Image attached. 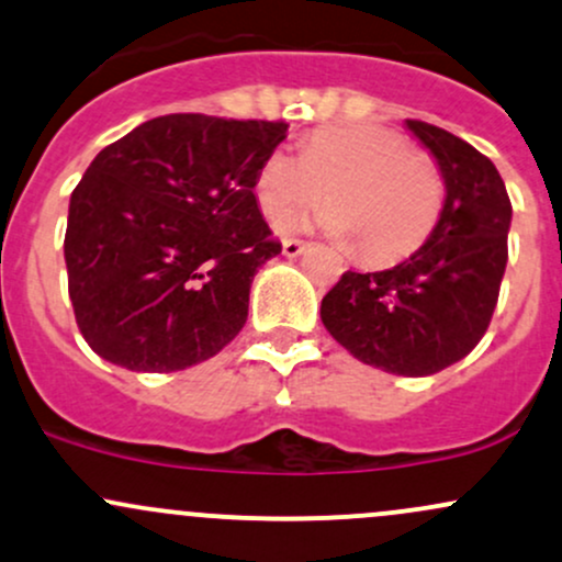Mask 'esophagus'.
Wrapping results in <instances>:
<instances>
[{"mask_svg":"<svg viewBox=\"0 0 562 562\" xmlns=\"http://www.w3.org/2000/svg\"><path fill=\"white\" fill-rule=\"evenodd\" d=\"M306 248H310V243H304V239H285V243H282V252H285L288 258L301 256Z\"/></svg>","mask_w":562,"mask_h":562,"instance_id":"34e87169","label":"esophagus"}]
</instances>
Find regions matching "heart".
I'll return each mask as SVG.
<instances>
[{
  "label": "heart",
  "mask_w": 562,
  "mask_h": 562,
  "mask_svg": "<svg viewBox=\"0 0 562 562\" xmlns=\"http://www.w3.org/2000/svg\"><path fill=\"white\" fill-rule=\"evenodd\" d=\"M267 218L323 202L317 224L355 239L368 263H394L427 243L442 211V176L427 154L390 127L355 122L310 135L301 154L274 149L256 172Z\"/></svg>",
  "instance_id": "b5f03b06"
}]
</instances>
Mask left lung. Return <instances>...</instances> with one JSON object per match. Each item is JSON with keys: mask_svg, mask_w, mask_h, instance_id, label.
Here are the masks:
<instances>
[{"mask_svg": "<svg viewBox=\"0 0 562 562\" xmlns=\"http://www.w3.org/2000/svg\"><path fill=\"white\" fill-rule=\"evenodd\" d=\"M405 125L440 165V221L397 267L344 271L323 299L319 317L366 366L431 375L470 355L488 330L507 269L512 202L485 154L429 122Z\"/></svg>", "mask_w": 562, "mask_h": 562, "instance_id": "left-lung-1", "label": "left lung"}]
</instances>
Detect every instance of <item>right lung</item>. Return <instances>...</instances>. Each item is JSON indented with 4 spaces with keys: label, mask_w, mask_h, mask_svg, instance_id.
<instances>
[{
    "label": "right lung",
    "mask_w": 562,
    "mask_h": 562,
    "mask_svg": "<svg viewBox=\"0 0 562 562\" xmlns=\"http://www.w3.org/2000/svg\"><path fill=\"white\" fill-rule=\"evenodd\" d=\"M285 122L165 114L114 140L71 191L64 256L79 330L138 373L211 360L282 250L252 183Z\"/></svg>",
    "instance_id": "obj_1"
}]
</instances>
